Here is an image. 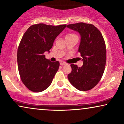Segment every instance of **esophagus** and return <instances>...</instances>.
Instances as JSON below:
<instances>
[{
    "instance_id": "1",
    "label": "esophagus",
    "mask_w": 124,
    "mask_h": 124,
    "mask_svg": "<svg viewBox=\"0 0 124 124\" xmlns=\"http://www.w3.org/2000/svg\"><path fill=\"white\" fill-rule=\"evenodd\" d=\"M66 64H67V63H66L65 62H62H62H60V64L61 65H65Z\"/></svg>"
}]
</instances>
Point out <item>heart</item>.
<instances>
[{
    "mask_svg": "<svg viewBox=\"0 0 124 124\" xmlns=\"http://www.w3.org/2000/svg\"><path fill=\"white\" fill-rule=\"evenodd\" d=\"M72 35H74V34H68L66 35V37H69V36H72Z\"/></svg>",
    "mask_w": 124,
    "mask_h": 124,
    "instance_id": "1",
    "label": "heart"
}]
</instances>
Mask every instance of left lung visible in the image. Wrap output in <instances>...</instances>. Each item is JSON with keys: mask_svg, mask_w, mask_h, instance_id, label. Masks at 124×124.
<instances>
[{"mask_svg": "<svg viewBox=\"0 0 124 124\" xmlns=\"http://www.w3.org/2000/svg\"><path fill=\"white\" fill-rule=\"evenodd\" d=\"M67 27L80 35L78 51L83 61L81 67L71 64L72 72L68 75V78L78 90H89L98 84L104 73L106 62L104 39L99 30L92 24L79 23Z\"/></svg>", "mask_w": 124, "mask_h": 124, "instance_id": "left-lung-1", "label": "left lung"}]
</instances>
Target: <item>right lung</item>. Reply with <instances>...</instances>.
Instances as JSON below:
<instances>
[{"label":"right lung","mask_w":124,"mask_h":124,"mask_svg":"<svg viewBox=\"0 0 124 124\" xmlns=\"http://www.w3.org/2000/svg\"><path fill=\"white\" fill-rule=\"evenodd\" d=\"M66 26L38 23L30 26L23 34L17 58L22 82L30 90L41 92L52 83L60 63L46 59L44 53L50 52L54 40Z\"/></svg>","instance_id":"right-lung-1"}]
</instances>
